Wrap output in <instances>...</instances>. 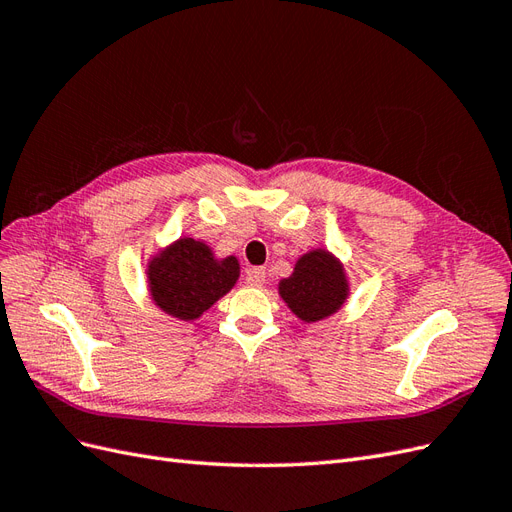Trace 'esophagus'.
Masks as SVG:
<instances>
[{"label":"esophagus","mask_w":512,"mask_h":512,"mask_svg":"<svg viewBox=\"0 0 512 512\" xmlns=\"http://www.w3.org/2000/svg\"><path fill=\"white\" fill-rule=\"evenodd\" d=\"M245 282H247V286H252V288L265 286V284H267V271L260 269V267H256V269H252V271H247Z\"/></svg>","instance_id":"esophagus-1"}]
</instances>
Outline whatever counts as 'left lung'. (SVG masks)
Masks as SVG:
<instances>
[{
    "label": "left lung",
    "mask_w": 512,
    "mask_h": 512,
    "mask_svg": "<svg viewBox=\"0 0 512 512\" xmlns=\"http://www.w3.org/2000/svg\"><path fill=\"white\" fill-rule=\"evenodd\" d=\"M348 280L342 262L327 250L303 254L290 277L280 282V297L303 322L333 316L348 299Z\"/></svg>",
    "instance_id": "obj_1"
}]
</instances>
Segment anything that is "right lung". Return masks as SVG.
Here are the masks:
<instances>
[{
  "label": "right lung",
  "instance_id": "1",
  "mask_svg": "<svg viewBox=\"0 0 512 512\" xmlns=\"http://www.w3.org/2000/svg\"><path fill=\"white\" fill-rule=\"evenodd\" d=\"M147 280L164 314L196 320L237 284L239 260L215 258L207 243L183 237L149 260Z\"/></svg>",
  "mask_w": 512,
  "mask_h": 512
}]
</instances>
